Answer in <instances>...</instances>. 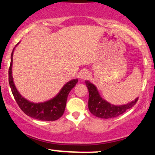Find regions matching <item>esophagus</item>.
Masks as SVG:
<instances>
[{
    "mask_svg": "<svg viewBox=\"0 0 155 155\" xmlns=\"http://www.w3.org/2000/svg\"><path fill=\"white\" fill-rule=\"evenodd\" d=\"M89 75H90V73L87 70H82L79 73V76L81 79H87V78L89 77Z\"/></svg>",
    "mask_w": 155,
    "mask_h": 155,
    "instance_id": "1",
    "label": "esophagus"
}]
</instances>
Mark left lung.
<instances>
[{
	"label": "left lung",
	"mask_w": 155,
	"mask_h": 155,
	"mask_svg": "<svg viewBox=\"0 0 155 155\" xmlns=\"http://www.w3.org/2000/svg\"><path fill=\"white\" fill-rule=\"evenodd\" d=\"M87 87L89 91L88 108L93 115L102 119L114 118L123 114L129 108H132L138 101V97L135 101L126 105L114 106L106 101L97 91V88L93 84L89 81H85Z\"/></svg>",
	"instance_id": "1"
}]
</instances>
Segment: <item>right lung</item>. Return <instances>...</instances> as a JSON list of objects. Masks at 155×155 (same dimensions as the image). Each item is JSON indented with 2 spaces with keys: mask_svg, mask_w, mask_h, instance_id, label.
<instances>
[{
  "mask_svg": "<svg viewBox=\"0 0 155 155\" xmlns=\"http://www.w3.org/2000/svg\"><path fill=\"white\" fill-rule=\"evenodd\" d=\"M14 51L15 48L11 54V63L8 69V82L12 94L19 107L26 115L36 120L42 121H54L58 120L64 114L68 95L78 82V79H73L67 82L59 93L51 100L44 103H38V104L30 102L19 94L14 84L13 77L12 75Z\"/></svg>",
  "mask_w": 155,
  "mask_h": 155,
  "instance_id": "obj_1",
  "label": "right lung"
}]
</instances>
